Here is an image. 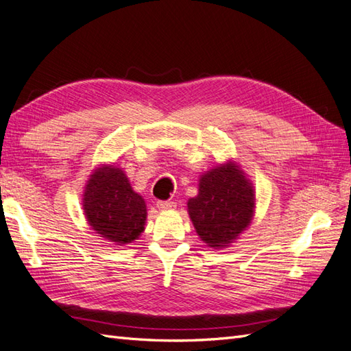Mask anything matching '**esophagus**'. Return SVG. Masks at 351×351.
<instances>
[{
    "mask_svg": "<svg viewBox=\"0 0 351 351\" xmlns=\"http://www.w3.org/2000/svg\"><path fill=\"white\" fill-rule=\"evenodd\" d=\"M157 208L161 210H170V209L176 208V203L170 202V200H160V202H157Z\"/></svg>",
    "mask_w": 351,
    "mask_h": 351,
    "instance_id": "1",
    "label": "esophagus"
}]
</instances>
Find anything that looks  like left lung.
Here are the masks:
<instances>
[{"label":"left lung","instance_id":"left-lung-1","mask_svg":"<svg viewBox=\"0 0 351 351\" xmlns=\"http://www.w3.org/2000/svg\"><path fill=\"white\" fill-rule=\"evenodd\" d=\"M254 210V185L232 161L202 175L199 194L188 200L197 234L213 249L226 247L239 239L252 221Z\"/></svg>","mask_w":351,"mask_h":351}]
</instances>
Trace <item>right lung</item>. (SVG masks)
I'll list each match as a JSON object with an SVG mask.
<instances>
[{
	"mask_svg": "<svg viewBox=\"0 0 351 351\" xmlns=\"http://www.w3.org/2000/svg\"><path fill=\"white\" fill-rule=\"evenodd\" d=\"M83 197L88 226L108 241L132 243L145 228V200L132 190L120 167H97L90 175Z\"/></svg>",
	"mask_w": 351,
	"mask_h": 351,
	"instance_id": "right-lung-1",
	"label": "right lung"
}]
</instances>
